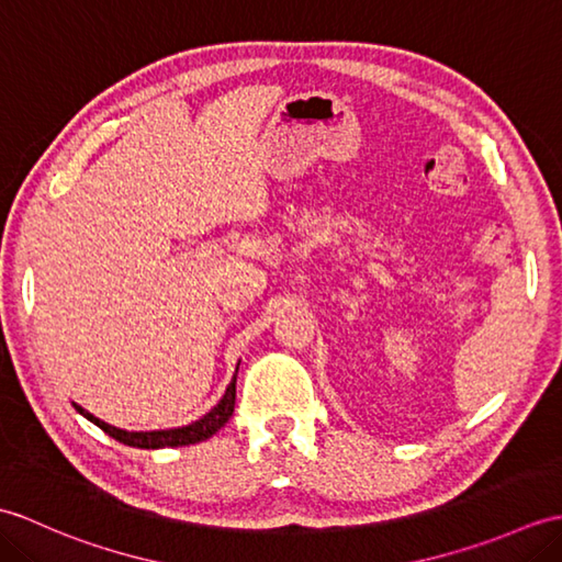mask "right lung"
<instances>
[{"instance_id":"obj_1","label":"right lung","mask_w":562,"mask_h":562,"mask_svg":"<svg viewBox=\"0 0 562 562\" xmlns=\"http://www.w3.org/2000/svg\"><path fill=\"white\" fill-rule=\"evenodd\" d=\"M238 372V367H236ZM234 403H236V374L232 379V384L226 386L222 401L214 405L210 413H205L200 417V420L190 423L186 427H173V429H151V432H127V429H117L109 423L99 420L97 415H91L89 411H83L81 405L71 403L77 408V413H81L87 417L89 423H93L97 427H101L105 435L113 437L121 441V445L127 447H135V449H164V447H188V445H198V441H205L210 439L214 432H220V429L229 420L232 413H234Z\"/></svg>"}]
</instances>
